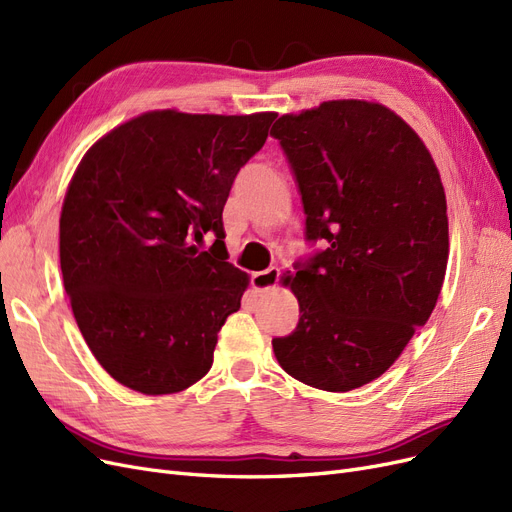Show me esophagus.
Masks as SVG:
<instances>
[{
  "label": "esophagus",
  "mask_w": 512,
  "mask_h": 512,
  "mask_svg": "<svg viewBox=\"0 0 512 512\" xmlns=\"http://www.w3.org/2000/svg\"><path fill=\"white\" fill-rule=\"evenodd\" d=\"M278 276H280L278 268H268V270H263V272H255L251 276V283H253V287L257 291H268V289H272L278 283Z\"/></svg>",
  "instance_id": "34e87169"
}]
</instances>
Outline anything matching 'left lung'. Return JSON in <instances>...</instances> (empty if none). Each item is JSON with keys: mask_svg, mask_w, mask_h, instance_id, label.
<instances>
[{"mask_svg": "<svg viewBox=\"0 0 512 512\" xmlns=\"http://www.w3.org/2000/svg\"><path fill=\"white\" fill-rule=\"evenodd\" d=\"M270 136L298 183L306 240L323 242L285 278L300 321L272 340L274 355L304 385L351 391L389 370L438 302L449 259L442 180L415 129L376 102L283 114Z\"/></svg>", "mask_w": 512, "mask_h": 512, "instance_id": "left-lung-1", "label": "left lung"}]
</instances>
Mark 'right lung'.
Wrapping results in <instances>:
<instances>
[{
    "label": "right lung",
    "mask_w": 512,
    "mask_h": 512,
    "mask_svg": "<svg viewBox=\"0 0 512 512\" xmlns=\"http://www.w3.org/2000/svg\"><path fill=\"white\" fill-rule=\"evenodd\" d=\"M274 119L153 110L82 157L59 219L61 274L80 334L114 381L166 395L210 370L249 287L225 261L223 206ZM206 237L215 242L202 252Z\"/></svg>",
    "instance_id": "right-lung-1"
}]
</instances>
